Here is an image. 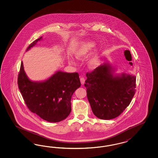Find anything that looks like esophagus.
<instances>
[{
  "label": "esophagus",
  "instance_id": "1",
  "mask_svg": "<svg viewBox=\"0 0 158 158\" xmlns=\"http://www.w3.org/2000/svg\"><path fill=\"white\" fill-rule=\"evenodd\" d=\"M81 84L82 85H83L85 84V79L84 77H81Z\"/></svg>",
  "mask_w": 158,
  "mask_h": 158
}]
</instances>
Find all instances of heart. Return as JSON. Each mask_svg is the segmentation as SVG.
<instances>
[{"label": "heart", "mask_w": 158, "mask_h": 158, "mask_svg": "<svg viewBox=\"0 0 158 158\" xmlns=\"http://www.w3.org/2000/svg\"><path fill=\"white\" fill-rule=\"evenodd\" d=\"M96 44L93 41H89L83 43L81 47L79 48L75 53V57L78 60H82L83 58L87 57L90 53L94 48L96 47ZM100 53L99 52H96L94 54L93 57L91 58L90 61H89V65L91 68H95L97 67L100 64ZM72 64H74L73 61L71 60L69 61Z\"/></svg>", "instance_id": "b5f03b06"}]
</instances>
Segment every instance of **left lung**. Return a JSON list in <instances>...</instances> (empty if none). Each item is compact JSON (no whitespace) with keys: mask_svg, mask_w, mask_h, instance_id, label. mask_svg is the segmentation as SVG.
I'll return each mask as SVG.
<instances>
[{"mask_svg":"<svg viewBox=\"0 0 158 158\" xmlns=\"http://www.w3.org/2000/svg\"><path fill=\"white\" fill-rule=\"evenodd\" d=\"M105 62L86 73L85 86L94 115L101 119L110 120L119 116L129 105L135 91L136 76L123 72Z\"/></svg>","mask_w":158,"mask_h":158,"instance_id":"obj_1","label":"left lung"}]
</instances>
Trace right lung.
Masks as SVG:
<instances>
[{
    "instance_id": "1",
    "label": "right lung",
    "mask_w": 158,
    "mask_h": 158,
    "mask_svg": "<svg viewBox=\"0 0 158 158\" xmlns=\"http://www.w3.org/2000/svg\"><path fill=\"white\" fill-rule=\"evenodd\" d=\"M42 37L36 39L27 48L28 51ZM18 86L29 110L49 122H58L66 119L71 112V97L81 83L77 72L58 71L43 81L30 80L21 62Z\"/></svg>"
}]
</instances>
